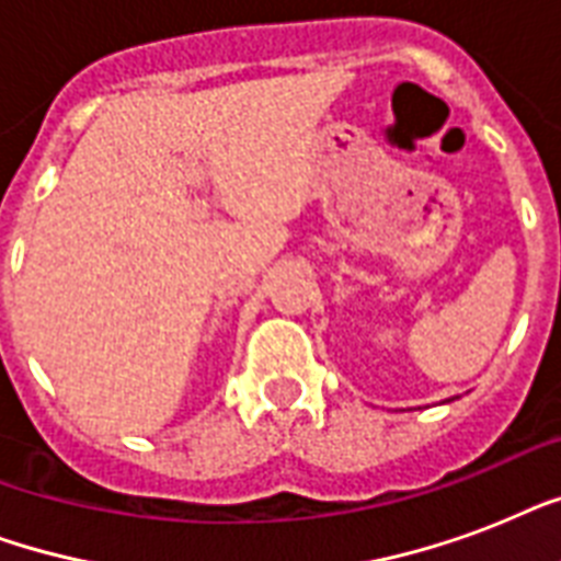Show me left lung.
<instances>
[{"label": "left lung", "instance_id": "1", "mask_svg": "<svg viewBox=\"0 0 561 561\" xmlns=\"http://www.w3.org/2000/svg\"><path fill=\"white\" fill-rule=\"evenodd\" d=\"M448 401H451V399H448Z\"/></svg>", "mask_w": 561, "mask_h": 561}]
</instances>
